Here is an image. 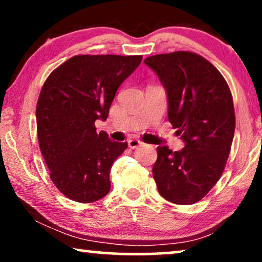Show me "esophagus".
<instances>
[{"label":"esophagus","instance_id":"1","mask_svg":"<svg viewBox=\"0 0 262 262\" xmlns=\"http://www.w3.org/2000/svg\"><path fill=\"white\" fill-rule=\"evenodd\" d=\"M127 144H128V146H130L131 149H136V148H138V146H141L143 143L139 141V139H136V138H132V139H128L127 141Z\"/></svg>","mask_w":262,"mask_h":262}]
</instances>
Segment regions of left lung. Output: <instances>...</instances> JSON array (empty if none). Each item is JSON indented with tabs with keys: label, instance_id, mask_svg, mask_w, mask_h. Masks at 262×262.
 I'll return each instance as SVG.
<instances>
[{
	"label": "left lung",
	"instance_id": "1",
	"mask_svg": "<svg viewBox=\"0 0 262 262\" xmlns=\"http://www.w3.org/2000/svg\"><path fill=\"white\" fill-rule=\"evenodd\" d=\"M144 63L166 88L168 119L185 142L179 151L157 146L154 179L168 202L191 205L210 192L227 164L235 132L230 88L220 71L194 52L161 53Z\"/></svg>",
	"mask_w": 262,
	"mask_h": 262
}]
</instances>
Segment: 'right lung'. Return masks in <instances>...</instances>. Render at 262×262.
I'll return each instance as SVG.
<instances>
[{
    "label": "right lung",
    "instance_id": "right-lung-1",
    "mask_svg": "<svg viewBox=\"0 0 262 262\" xmlns=\"http://www.w3.org/2000/svg\"><path fill=\"white\" fill-rule=\"evenodd\" d=\"M142 56L77 55L50 74L37 102V134L50 178L59 192L93 203L111 189L110 171L127 143L96 132L106 120L119 85Z\"/></svg>",
    "mask_w": 262,
    "mask_h": 262
}]
</instances>
